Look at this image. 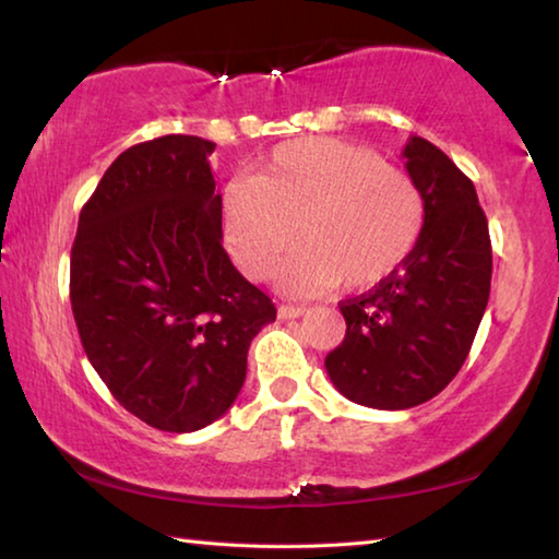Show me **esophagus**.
Returning a JSON list of instances; mask_svg holds the SVG:
<instances>
[{
  "mask_svg": "<svg viewBox=\"0 0 559 559\" xmlns=\"http://www.w3.org/2000/svg\"><path fill=\"white\" fill-rule=\"evenodd\" d=\"M300 316H306V306H290V302H286V306H278L281 320H290V318H300Z\"/></svg>",
  "mask_w": 559,
  "mask_h": 559,
  "instance_id": "obj_1",
  "label": "esophagus"
}]
</instances>
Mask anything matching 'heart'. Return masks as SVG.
<instances>
[{
  "label": "heart",
  "instance_id": "heart-1",
  "mask_svg": "<svg viewBox=\"0 0 559 559\" xmlns=\"http://www.w3.org/2000/svg\"><path fill=\"white\" fill-rule=\"evenodd\" d=\"M424 222L427 202L412 175L335 138L283 143L222 194L226 251L249 278H271L296 236L302 241L281 271V286L298 296L390 278Z\"/></svg>",
  "mask_w": 559,
  "mask_h": 559
}]
</instances>
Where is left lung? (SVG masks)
<instances>
[{
    "label": "left lung",
    "mask_w": 559,
    "mask_h": 559,
    "mask_svg": "<svg viewBox=\"0 0 559 559\" xmlns=\"http://www.w3.org/2000/svg\"><path fill=\"white\" fill-rule=\"evenodd\" d=\"M427 222L400 269L340 302L343 345L325 357L337 392L372 409L429 402L459 374L490 296L493 253L476 187L429 140L404 145Z\"/></svg>",
    "instance_id": "8db88e82"
}]
</instances>
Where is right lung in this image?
Wrapping results in <instances>:
<instances>
[{
	"mask_svg": "<svg viewBox=\"0 0 559 559\" xmlns=\"http://www.w3.org/2000/svg\"><path fill=\"white\" fill-rule=\"evenodd\" d=\"M212 140L165 135L118 155L81 210L71 308L93 370L159 431L210 427L276 320L222 246Z\"/></svg>",
	"mask_w": 559,
	"mask_h": 559,
	"instance_id": "add662e5",
	"label": "right lung"
}]
</instances>
